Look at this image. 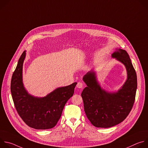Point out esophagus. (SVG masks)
Returning <instances> with one entry per match:
<instances>
[{
  "mask_svg": "<svg viewBox=\"0 0 148 148\" xmlns=\"http://www.w3.org/2000/svg\"><path fill=\"white\" fill-rule=\"evenodd\" d=\"M77 87L78 88H82L83 87V84L81 82H78L77 84Z\"/></svg>",
  "mask_w": 148,
  "mask_h": 148,
  "instance_id": "1",
  "label": "esophagus"
}]
</instances>
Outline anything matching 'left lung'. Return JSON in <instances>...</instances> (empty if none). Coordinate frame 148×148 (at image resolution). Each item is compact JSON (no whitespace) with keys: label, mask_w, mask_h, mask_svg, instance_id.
Returning a JSON list of instances; mask_svg holds the SVG:
<instances>
[{"label":"left lung","mask_w":148,"mask_h":148,"mask_svg":"<svg viewBox=\"0 0 148 148\" xmlns=\"http://www.w3.org/2000/svg\"><path fill=\"white\" fill-rule=\"evenodd\" d=\"M112 57L123 63L128 74L127 80L117 92L102 90L93 72L83 77L87 86L81 93L84 111L91 123L98 128H110L122 122L130 113L135 99L137 76L128 54L118 49Z\"/></svg>","instance_id":"1"}]
</instances>
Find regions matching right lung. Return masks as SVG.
<instances>
[{
  "label": "right lung",
  "mask_w": 148,
  "mask_h": 148,
  "mask_svg": "<svg viewBox=\"0 0 148 148\" xmlns=\"http://www.w3.org/2000/svg\"><path fill=\"white\" fill-rule=\"evenodd\" d=\"M25 51L21 55L12 75L10 90L16 110L23 121L31 128L48 130L56 126L67 101L73 95L77 82L58 88L45 97L29 94L22 82L23 63Z\"/></svg>",
  "instance_id": "1"
}]
</instances>
